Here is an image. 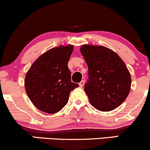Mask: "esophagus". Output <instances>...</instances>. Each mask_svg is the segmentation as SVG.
<instances>
[{
	"mask_svg": "<svg viewBox=\"0 0 150 150\" xmlns=\"http://www.w3.org/2000/svg\"><path fill=\"white\" fill-rule=\"evenodd\" d=\"M84 85H85V81L84 80H82L81 82L79 83V85H80V87H82L84 86Z\"/></svg>",
	"mask_w": 150,
	"mask_h": 150,
	"instance_id": "obj_1",
	"label": "esophagus"
}]
</instances>
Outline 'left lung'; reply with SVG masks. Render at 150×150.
<instances>
[{
  "label": "left lung",
  "mask_w": 150,
  "mask_h": 150,
  "mask_svg": "<svg viewBox=\"0 0 150 150\" xmlns=\"http://www.w3.org/2000/svg\"><path fill=\"white\" fill-rule=\"evenodd\" d=\"M80 52L88 67L85 91L96 109L110 111L128 97L131 77L122 59L112 50L102 46L83 45Z\"/></svg>",
  "instance_id": "8db88e82"
}]
</instances>
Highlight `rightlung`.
<instances>
[{"label":"right lung","mask_w":150,"mask_h":150,"mask_svg":"<svg viewBox=\"0 0 150 150\" xmlns=\"http://www.w3.org/2000/svg\"><path fill=\"white\" fill-rule=\"evenodd\" d=\"M73 51L72 45L53 48L30 67L25 77V90L38 109L58 112L68 103L70 92L79 86L71 82L68 67Z\"/></svg>","instance_id":"add662e5"}]
</instances>
